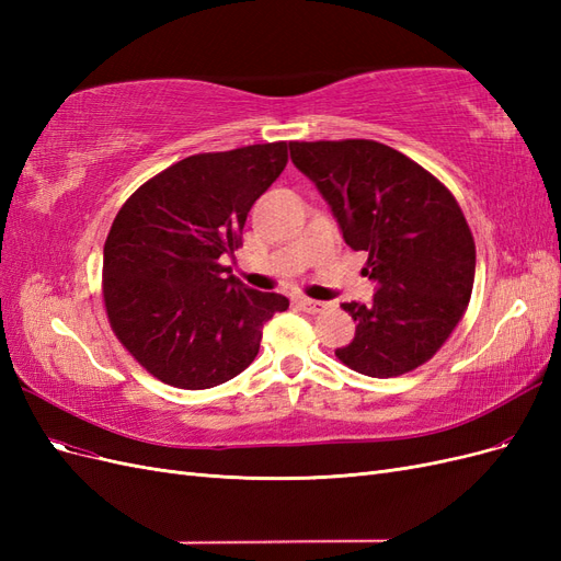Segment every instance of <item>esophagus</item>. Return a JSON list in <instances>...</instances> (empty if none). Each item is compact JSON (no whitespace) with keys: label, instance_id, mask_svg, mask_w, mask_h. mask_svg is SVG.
Segmentation results:
<instances>
[{"label":"esophagus","instance_id":"esophagus-1","mask_svg":"<svg viewBox=\"0 0 561 561\" xmlns=\"http://www.w3.org/2000/svg\"><path fill=\"white\" fill-rule=\"evenodd\" d=\"M295 304H297V307H299L301 311H307V313H320V311H325V309H328V304H325V301L309 299V297H297V299H295Z\"/></svg>","mask_w":561,"mask_h":561}]
</instances>
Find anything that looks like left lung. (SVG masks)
<instances>
[{"instance_id":"1","label":"left lung","mask_w":561,"mask_h":561,"mask_svg":"<svg viewBox=\"0 0 561 561\" xmlns=\"http://www.w3.org/2000/svg\"><path fill=\"white\" fill-rule=\"evenodd\" d=\"M290 157L330 203L371 304L348 301L355 336L334 355L365 377L390 379L428 363L463 318L474 241L447 186L402 151L375 140L290 142Z\"/></svg>"}]
</instances>
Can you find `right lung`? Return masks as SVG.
<instances>
[{
  "mask_svg": "<svg viewBox=\"0 0 561 561\" xmlns=\"http://www.w3.org/2000/svg\"><path fill=\"white\" fill-rule=\"evenodd\" d=\"M285 163L287 142L186 157L116 213L103 257L105 309L151 377L186 390L233 379L257 355L266 322L290 307L219 264L241 245L252 203Z\"/></svg>",
  "mask_w": 561,
  "mask_h": 561,
  "instance_id": "1",
  "label": "right lung"
}]
</instances>
